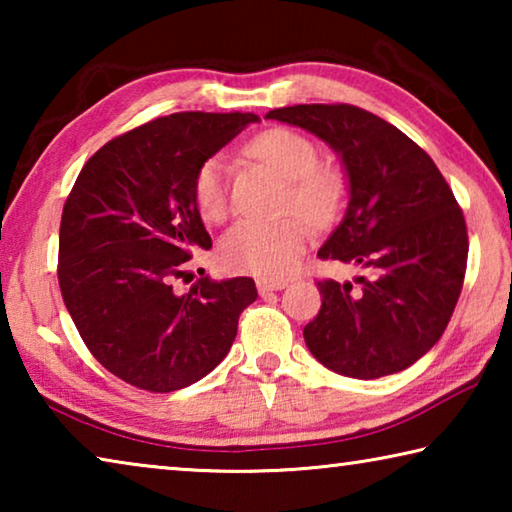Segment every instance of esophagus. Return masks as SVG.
Segmentation results:
<instances>
[{"label": "esophagus", "instance_id": "esophagus-1", "mask_svg": "<svg viewBox=\"0 0 512 512\" xmlns=\"http://www.w3.org/2000/svg\"><path fill=\"white\" fill-rule=\"evenodd\" d=\"M287 280H266V277H262V280H257V289H259V293H271V291H280V289H284L287 287Z\"/></svg>", "mask_w": 512, "mask_h": 512}]
</instances>
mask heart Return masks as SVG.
<instances>
[{
    "mask_svg": "<svg viewBox=\"0 0 512 512\" xmlns=\"http://www.w3.org/2000/svg\"><path fill=\"white\" fill-rule=\"evenodd\" d=\"M255 160L268 164L289 180L284 210L300 216L264 223L241 221L221 239L223 266L237 273H253L266 280H280L293 273L305 255L311 225H327L339 214L343 198L341 173L320 164L314 140L291 128H271L248 144ZM192 196L198 214L207 223H223L230 214V164L221 153L207 158L196 169Z\"/></svg>",
    "mask_w": 512,
    "mask_h": 512,
    "instance_id": "heart-1",
    "label": "heart"
}]
</instances>
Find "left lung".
Listing matches in <instances>:
<instances>
[{"instance_id": "1", "label": "left lung", "mask_w": 512, "mask_h": 512, "mask_svg": "<svg viewBox=\"0 0 512 512\" xmlns=\"http://www.w3.org/2000/svg\"><path fill=\"white\" fill-rule=\"evenodd\" d=\"M266 119L318 135L350 178L348 212L318 257L361 275L318 280L323 305L302 332L309 352L354 379L409 368L443 336L463 289L470 244L452 187L411 137L350 103H300Z\"/></svg>"}]
</instances>
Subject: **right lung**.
Returning <instances> with one entry per match:
<instances>
[{
    "label": "right lung",
    "mask_w": 512,
    "mask_h": 512,
    "mask_svg": "<svg viewBox=\"0 0 512 512\" xmlns=\"http://www.w3.org/2000/svg\"><path fill=\"white\" fill-rule=\"evenodd\" d=\"M257 121L250 112H173L133 128L85 162L58 239V284L83 343L140 391L171 393L228 354L255 280L185 277L212 248L192 196L196 169Z\"/></svg>",
    "instance_id": "obj_1"
}]
</instances>
